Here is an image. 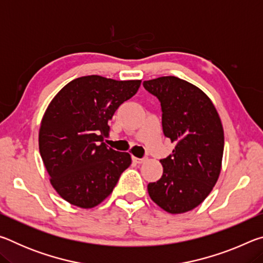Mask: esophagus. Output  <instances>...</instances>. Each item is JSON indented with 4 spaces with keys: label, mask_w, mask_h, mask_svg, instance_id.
<instances>
[{
    "label": "esophagus",
    "mask_w": 263,
    "mask_h": 263,
    "mask_svg": "<svg viewBox=\"0 0 263 263\" xmlns=\"http://www.w3.org/2000/svg\"><path fill=\"white\" fill-rule=\"evenodd\" d=\"M132 161L135 162V163H141V162H144L145 161V159L144 158H136V157H133L132 158Z\"/></svg>",
    "instance_id": "obj_1"
}]
</instances>
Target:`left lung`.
<instances>
[{
    "label": "left lung",
    "instance_id": "obj_1",
    "mask_svg": "<svg viewBox=\"0 0 263 263\" xmlns=\"http://www.w3.org/2000/svg\"><path fill=\"white\" fill-rule=\"evenodd\" d=\"M161 105L162 131L175 144L161 159L160 180L148 183L149 197L169 213L199 205L218 180L224 151V131L215 105L194 84L176 77L144 81Z\"/></svg>",
    "mask_w": 263,
    "mask_h": 263
}]
</instances>
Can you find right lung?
I'll return each instance as SVG.
<instances>
[{"instance_id": "obj_1", "label": "right lung", "mask_w": 263, "mask_h": 263, "mask_svg": "<svg viewBox=\"0 0 263 263\" xmlns=\"http://www.w3.org/2000/svg\"><path fill=\"white\" fill-rule=\"evenodd\" d=\"M140 83L88 75L66 84L48 105L39 152L53 188L73 205H99L131 164L130 154L109 148L103 138L115 111L136 95Z\"/></svg>"}]
</instances>
